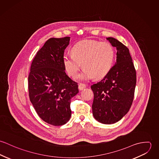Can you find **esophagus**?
I'll list each match as a JSON object with an SVG mask.
<instances>
[{
  "label": "esophagus",
  "mask_w": 159,
  "mask_h": 159,
  "mask_svg": "<svg viewBox=\"0 0 159 159\" xmlns=\"http://www.w3.org/2000/svg\"><path fill=\"white\" fill-rule=\"evenodd\" d=\"M86 88V85L85 84H83V83H80L79 84L78 88H79L80 90H83Z\"/></svg>",
  "instance_id": "34e87169"
}]
</instances>
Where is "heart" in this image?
Listing matches in <instances>:
<instances>
[{
	"mask_svg": "<svg viewBox=\"0 0 159 159\" xmlns=\"http://www.w3.org/2000/svg\"><path fill=\"white\" fill-rule=\"evenodd\" d=\"M73 54H64L63 62L70 76H75L81 64L84 69L77 76L81 80L104 77L113 64L115 52L113 47L107 42L95 40H83L72 48Z\"/></svg>",
	"mask_w": 159,
	"mask_h": 159,
	"instance_id": "heart-1",
	"label": "heart"
}]
</instances>
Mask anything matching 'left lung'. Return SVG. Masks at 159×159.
<instances>
[{"label": "left lung", "mask_w": 159, "mask_h": 159, "mask_svg": "<svg viewBox=\"0 0 159 159\" xmlns=\"http://www.w3.org/2000/svg\"><path fill=\"white\" fill-rule=\"evenodd\" d=\"M117 48L116 63L105 76L91 86L94 118L105 124L120 120L129 111L136 86V70L129 48L112 37L107 39Z\"/></svg>", "instance_id": "1"}]
</instances>
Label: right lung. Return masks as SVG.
Returning a JSON list of instances; mask_svg holds the SVG:
<instances>
[{
    "label": "right lung",
    "instance_id": "add662e5",
    "mask_svg": "<svg viewBox=\"0 0 159 159\" xmlns=\"http://www.w3.org/2000/svg\"><path fill=\"white\" fill-rule=\"evenodd\" d=\"M70 39H48L34 57L28 77L29 95L37 113L54 126L70 120V100L79 92L78 83L67 75L63 62Z\"/></svg>",
    "mask_w": 159,
    "mask_h": 159
}]
</instances>
